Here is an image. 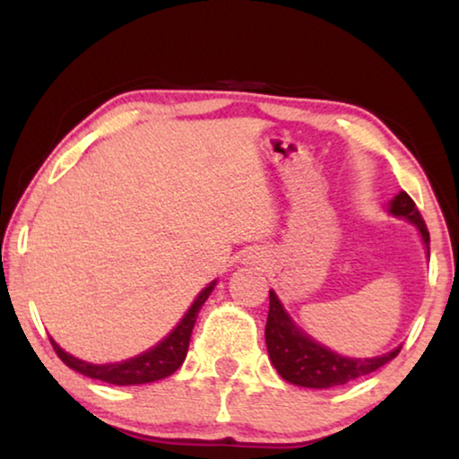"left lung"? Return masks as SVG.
Returning <instances> with one entry per match:
<instances>
[{"label": "left lung", "mask_w": 459, "mask_h": 459, "mask_svg": "<svg viewBox=\"0 0 459 459\" xmlns=\"http://www.w3.org/2000/svg\"><path fill=\"white\" fill-rule=\"evenodd\" d=\"M390 213L404 217V220L417 225L422 242L429 248L427 223L404 190L390 201ZM264 338L271 361L281 377L287 379L289 384L318 387V390L344 385L352 379L368 376V373H373L387 361H392L400 352V349H396L387 355L373 359H349L336 355V352L312 341L307 334H303L289 318L273 291L269 293V318H266Z\"/></svg>", "instance_id": "left-lung-1"}]
</instances>
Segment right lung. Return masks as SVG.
<instances>
[{"mask_svg":"<svg viewBox=\"0 0 459 459\" xmlns=\"http://www.w3.org/2000/svg\"><path fill=\"white\" fill-rule=\"evenodd\" d=\"M213 287L215 283H211L207 289H203L199 298H196L193 306H190L185 318H182V322L158 344V347L150 349L135 359H129V361L110 363V365H91L86 361H80V359H75L72 355H67V352L63 351L53 338H51V344L55 352H57V357L67 365V368L80 371L82 376H88L91 379H100V382L115 384V385H137V384L158 382V379L172 376V373L180 368L182 361H185L196 316H199V309L203 307V303H205L211 291H213Z\"/></svg>","mask_w":459,"mask_h":459,"instance_id":"1","label":"right lung"}]
</instances>
